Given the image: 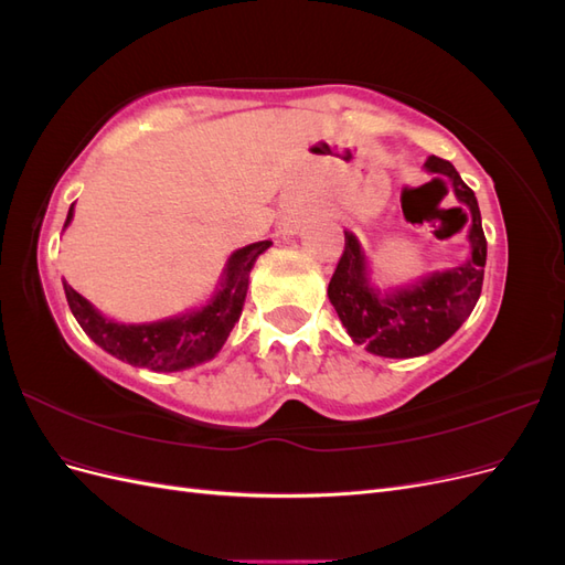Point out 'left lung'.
<instances>
[{
  "instance_id": "1",
  "label": "left lung",
  "mask_w": 565,
  "mask_h": 565,
  "mask_svg": "<svg viewBox=\"0 0 565 565\" xmlns=\"http://www.w3.org/2000/svg\"><path fill=\"white\" fill-rule=\"evenodd\" d=\"M424 167L448 177L455 195L471 210V256L457 268L382 295L367 282L361 245L349 231L344 233V252L339 256L328 297L351 339L374 355L413 358L438 349L459 330L481 297L488 243L476 195L448 160L431 156Z\"/></svg>"
}]
</instances>
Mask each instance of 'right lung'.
I'll return each instance as SVG.
<instances>
[{
	"label": "right lung",
	"mask_w": 565,
	"mask_h": 565,
	"mask_svg": "<svg viewBox=\"0 0 565 565\" xmlns=\"http://www.w3.org/2000/svg\"><path fill=\"white\" fill-rule=\"evenodd\" d=\"M73 218V204L67 212L65 226ZM270 247L268 241L252 243L233 252L224 270V282L216 297L200 311L185 313L148 324H122L100 316L94 306L63 280L65 299L77 318L79 328L87 332L96 344L129 365L150 367L156 372H174L193 367L214 358L228 339L233 324L243 313L247 297L249 270L256 256Z\"/></svg>",
	"instance_id": "obj_1"
}]
</instances>
